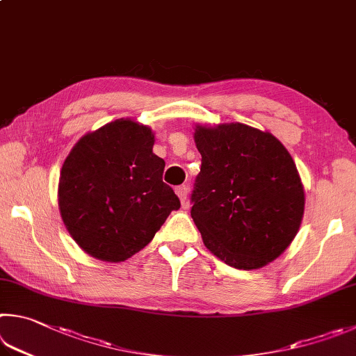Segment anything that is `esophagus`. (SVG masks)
I'll return each instance as SVG.
<instances>
[{
    "mask_svg": "<svg viewBox=\"0 0 356 356\" xmlns=\"http://www.w3.org/2000/svg\"><path fill=\"white\" fill-rule=\"evenodd\" d=\"M176 195L179 196L180 202H182V205L185 207V204H186V196H188V186H186V185L177 186V188H176Z\"/></svg>",
    "mask_w": 356,
    "mask_h": 356,
    "instance_id": "1",
    "label": "esophagus"
}]
</instances>
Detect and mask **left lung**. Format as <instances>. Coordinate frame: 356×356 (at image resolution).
Here are the masks:
<instances>
[{
	"mask_svg": "<svg viewBox=\"0 0 356 356\" xmlns=\"http://www.w3.org/2000/svg\"><path fill=\"white\" fill-rule=\"evenodd\" d=\"M202 156L191 218L205 248L236 269L286 250L302 224L305 191L293 157L268 131L243 122L196 124Z\"/></svg>",
	"mask_w": 356,
	"mask_h": 356,
	"instance_id": "left-lung-1",
	"label": "left lung"
}]
</instances>
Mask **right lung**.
I'll list each match as a JSON object with an SVG mask.
<instances>
[{
	"mask_svg": "<svg viewBox=\"0 0 356 356\" xmlns=\"http://www.w3.org/2000/svg\"><path fill=\"white\" fill-rule=\"evenodd\" d=\"M154 132L131 118L88 132L70 151L59 177V210L70 236L90 257L120 263L152 241L179 197L161 176Z\"/></svg>",
	"mask_w": 356,
	"mask_h": 356,
	"instance_id": "obj_1",
	"label": "right lung"
}]
</instances>
